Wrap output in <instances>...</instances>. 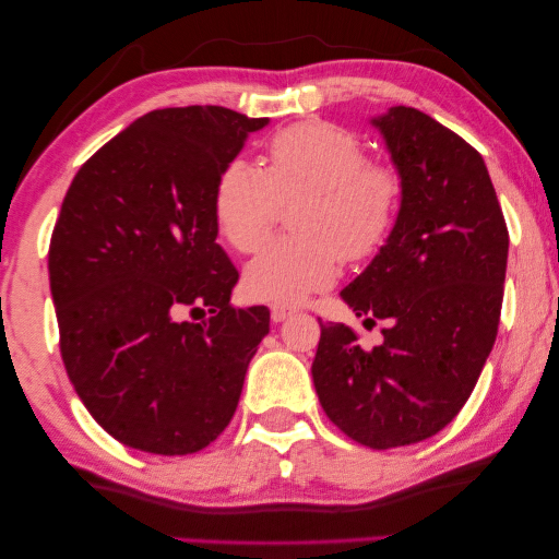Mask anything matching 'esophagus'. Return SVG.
<instances>
[{
	"label": "esophagus",
	"instance_id": "1",
	"mask_svg": "<svg viewBox=\"0 0 559 559\" xmlns=\"http://www.w3.org/2000/svg\"><path fill=\"white\" fill-rule=\"evenodd\" d=\"M270 314H272V322H274V324H280V322H285L287 317L295 314V309H292V307H285V305H274V307L270 309Z\"/></svg>",
	"mask_w": 559,
	"mask_h": 559
}]
</instances>
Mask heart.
Returning <instances> with one entry per match:
<instances>
[{"label":"heart","mask_w":559,"mask_h":559,"mask_svg":"<svg viewBox=\"0 0 559 559\" xmlns=\"http://www.w3.org/2000/svg\"><path fill=\"white\" fill-rule=\"evenodd\" d=\"M301 198L297 235L262 247L245 270L247 295L297 305L340 280L344 254L366 260L389 242L404 205V180L386 163L366 160L359 135L332 121H299L272 135L267 168L237 158L217 176L213 215L237 252H254Z\"/></svg>","instance_id":"1"}]
</instances>
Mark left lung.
<instances>
[{
    "mask_svg": "<svg viewBox=\"0 0 559 559\" xmlns=\"http://www.w3.org/2000/svg\"><path fill=\"white\" fill-rule=\"evenodd\" d=\"M371 123L404 180V205L342 299L389 326L379 346L361 349L349 326L319 322L312 379L340 431L386 451L436 436L468 401L498 336L510 240L471 143L408 106Z\"/></svg>",
    "mask_w": 559,
    "mask_h": 559,
    "instance_id": "1",
    "label": "left lung"
}]
</instances>
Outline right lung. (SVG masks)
I'll return each instance as SVG.
<instances>
[{
	"label": "right lung",
	"instance_id": "right-lung-1",
	"mask_svg": "<svg viewBox=\"0 0 559 559\" xmlns=\"http://www.w3.org/2000/svg\"><path fill=\"white\" fill-rule=\"evenodd\" d=\"M262 126L223 106L160 108L100 145L67 190L49 245L61 359L123 445L198 453L235 416L270 309L230 305L240 274L215 242L213 193Z\"/></svg>",
	"mask_w": 559,
	"mask_h": 559
}]
</instances>
